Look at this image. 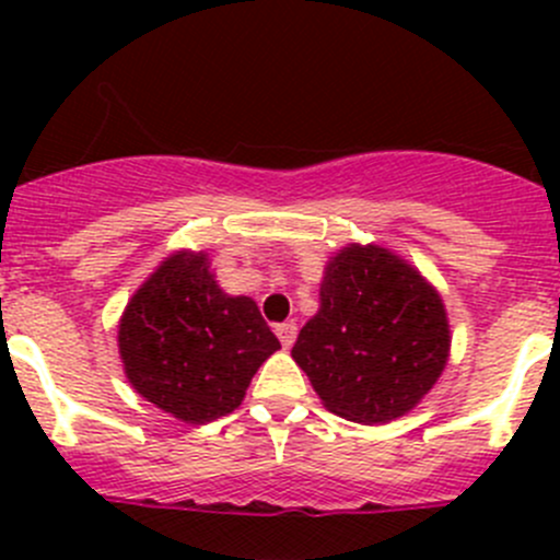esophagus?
Wrapping results in <instances>:
<instances>
[{"mask_svg":"<svg viewBox=\"0 0 560 560\" xmlns=\"http://www.w3.org/2000/svg\"><path fill=\"white\" fill-rule=\"evenodd\" d=\"M276 336H279L281 347L290 349L298 338V325L295 322H281V325H276Z\"/></svg>","mask_w":560,"mask_h":560,"instance_id":"obj_1","label":"esophagus"}]
</instances>
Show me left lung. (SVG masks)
<instances>
[{"instance_id": "8db88e82", "label": "left lung", "mask_w": 560, "mask_h": 560, "mask_svg": "<svg viewBox=\"0 0 560 560\" xmlns=\"http://www.w3.org/2000/svg\"><path fill=\"white\" fill-rule=\"evenodd\" d=\"M450 319L436 287L380 244H349L325 265L319 312L292 360L327 411L363 425L409 415L450 360Z\"/></svg>"}]
</instances>
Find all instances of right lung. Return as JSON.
<instances>
[{"mask_svg": "<svg viewBox=\"0 0 560 560\" xmlns=\"http://www.w3.org/2000/svg\"><path fill=\"white\" fill-rule=\"evenodd\" d=\"M281 349L257 303L217 284L206 252L180 248L135 290L118 319L124 374L140 398L189 425L233 415Z\"/></svg>", "mask_w": 560, "mask_h": 560, "instance_id": "obj_1", "label": "right lung"}]
</instances>
